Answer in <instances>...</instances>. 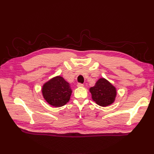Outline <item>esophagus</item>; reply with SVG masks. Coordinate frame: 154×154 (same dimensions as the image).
<instances>
[{
	"label": "esophagus",
	"instance_id": "1",
	"mask_svg": "<svg viewBox=\"0 0 154 154\" xmlns=\"http://www.w3.org/2000/svg\"><path fill=\"white\" fill-rule=\"evenodd\" d=\"M77 86L78 87H83L84 85H83V84H82V83H78V84H77Z\"/></svg>",
	"mask_w": 154,
	"mask_h": 154
}]
</instances>
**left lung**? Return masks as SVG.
<instances>
[{"instance_id":"obj_1","label":"left lung","mask_w":154,"mask_h":154,"mask_svg":"<svg viewBox=\"0 0 154 154\" xmlns=\"http://www.w3.org/2000/svg\"><path fill=\"white\" fill-rule=\"evenodd\" d=\"M92 98L96 103L106 106L114 103L117 94L116 88L105 78H100L94 87L90 88Z\"/></svg>"}]
</instances>
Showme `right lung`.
<instances>
[{
  "mask_svg": "<svg viewBox=\"0 0 154 154\" xmlns=\"http://www.w3.org/2000/svg\"><path fill=\"white\" fill-rule=\"evenodd\" d=\"M42 92L44 98L49 105L60 107L69 102L72 90L69 83L62 76H58L44 83Z\"/></svg>",
  "mask_w": 154,
  "mask_h": 154,
  "instance_id": "right-lung-1",
  "label": "right lung"
}]
</instances>
